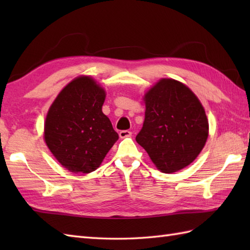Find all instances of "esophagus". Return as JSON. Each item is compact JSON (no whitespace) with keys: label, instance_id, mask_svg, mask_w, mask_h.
Listing matches in <instances>:
<instances>
[{"label":"esophagus","instance_id":"obj_1","mask_svg":"<svg viewBox=\"0 0 250 250\" xmlns=\"http://www.w3.org/2000/svg\"><path fill=\"white\" fill-rule=\"evenodd\" d=\"M132 135V132L129 130H122L119 132V136L121 139H125V137H130Z\"/></svg>","mask_w":250,"mask_h":250}]
</instances>
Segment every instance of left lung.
<instances>
[{
  "instance_id": "obj_1",
  "label": "left lung",
  "mask_w": 250,
  "mask_h": 250,
  "mask_svg": "<svg viewBox=\"0 0 250 250\" xmlns=\"http://www.w3.org/2000/svg\"><path fill=\"white\" fill-rule=\"evenodd\" d=\"M145 104L136 142L163 173L189 166L208 136V121L199 99L184 83L166 78L146 93Z\"/></svg>"
}]
</instances>
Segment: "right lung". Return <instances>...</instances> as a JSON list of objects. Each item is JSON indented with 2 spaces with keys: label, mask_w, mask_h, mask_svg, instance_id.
Wrapping results in <instances>:
<instances>
[{
  "label": "right lung",
  "mask_w": 250,
  "mask_h": 250,
  "mask_svg": "<svg viewBox=\"0 0 250 250\" xmlns=\"http://www.w3.org/2000/svg\"><path fill=\"white\" fill-rule=\"evenodd\" d=\"M105 91L92 78L74 79L58 95L45 121V142L73 173H91L102 163L118 133L102 111Z\"/></svg>",
  "instance_id": "right-lung-1"
}]
</instances>
